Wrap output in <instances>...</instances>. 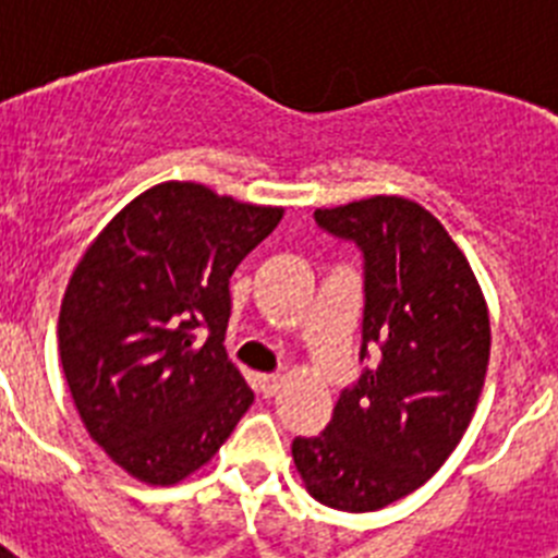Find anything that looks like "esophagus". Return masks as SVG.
Masks as SVG:
<instances>
[{
  "mask_svg": "<svg viewBox=\"0 0 558 558\" xmlns=\"http://www.w3.org/2000/svg\"><path fill=\"white\" fill-rule=\"evenodd\" d=\"M282 388V377L279 374H256V391L263 397H274Z\"/></svg>",
  "mask_w": 558,
  "mask_h": 558,
  "instance_id": "esophagus-1",
  "label": "esophagus"
}]
</instances>
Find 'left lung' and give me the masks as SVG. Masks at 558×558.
Masks as SVG:
<instances>
[{"instance_id":"left-lung-1","label":"left lung","mask_w":558,"mask_h":558,"mask_svg":"<svg viewBox=\"0 0 558 558\" xmlns=\"http://www.w3.org/2000/svg\"><path fill=\"white\" fill-rule=\"evenodd\" d=\"M315 223L363 254L360 363H374L340 391L322 436L293 438V461L329 509L377 511L461 441L489 366V313L466 256L413 201L315 209Z\"/></svg>"}]
</instances>
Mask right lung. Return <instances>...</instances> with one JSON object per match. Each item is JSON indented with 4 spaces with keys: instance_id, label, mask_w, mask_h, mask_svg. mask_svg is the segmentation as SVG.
<instances>
[{
    "instance_id": "1",
    "label": "right lung",
    "mask_w": 558,
    "mask_h": 558,
    "mask_svg": "<svg viewBox=\"0 0 558 558\" xmlns=\"http://www.w3.org/2000/svg\"><path fill=\"white\" fill-rule=\"evenodd\" d=\"M279 220L274 206L167 181L77 263L58 318L63 374L88 436L133 477L184 481L254 402L223 349L229 279Z\"/></svg>"
}]
</instances>
